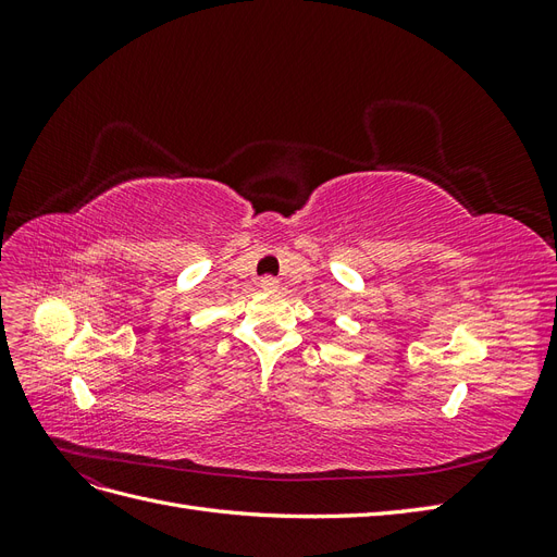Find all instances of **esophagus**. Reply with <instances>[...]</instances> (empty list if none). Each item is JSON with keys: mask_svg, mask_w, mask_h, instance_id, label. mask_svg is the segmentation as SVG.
Returning a JSON list of instances; mask_svg holds the SVG:
<instances>
[{"mask_svg": "<svg viewBox=\"0 0 557 557\" xmlns=\"http://www.w3.org/2000/svg\"><path fill=\"white\" fill-rule=\"evenodd\" d=\"M260 288H264V290H276V288H278V278L264 276V278L260 281Z\"/></svg>", "mask_w": 557, "mask_h": 557, "instance_id": "obj_1", "label": "esophagus"}]
</instances>
